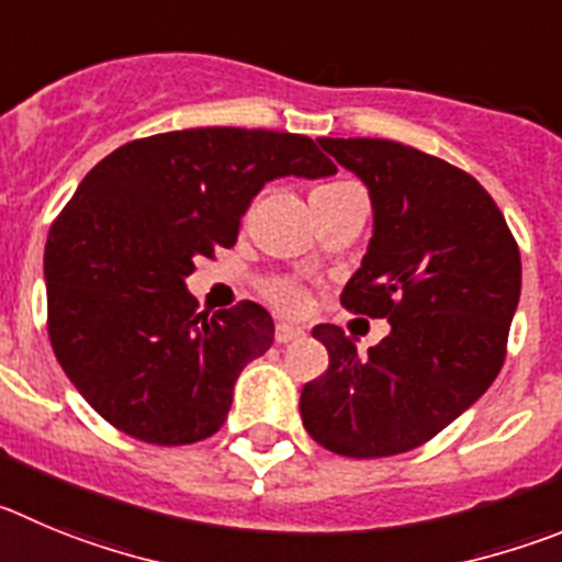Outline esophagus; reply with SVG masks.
Returning <instances> with one entry per match:
<instances>
[{
  "label": "esophagus",
  "instance_id": "34e87169",
  "mask_svg": "<svg viewBox=\"0 0 562 562\" xmlns=\"http://www.w3.org/2000/svg\"><path fill=\"white\" fill-rule=\"evenodd\" d=\"M305 338V329L302 327H291V324H277L274 329V340L277 344H293V340Z\"/></svg>",
  "mask_w": 562,
  "mask_h": 562
}]
</instances>
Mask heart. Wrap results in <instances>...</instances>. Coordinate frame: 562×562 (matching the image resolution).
Instances as JSON below:
<instances>
[{
  "label": "heart",
  "instance_id": "obj_1",
  "mask_svg": "<svg viewBox=\"0 0 562 562\" xmlns=\"http://www.w3.org/2000/svg\"><path fill=\"white\" fill-rule=\"evenodd\" d=\"M271 299H274L277 305H280L285 313H296L302 311V305H305L302 291H299L296 285H291V282H277V285L271 288Z\"/></svg>",
  "mask_w": 562,
  "mask_h": 562
}]
</instances>
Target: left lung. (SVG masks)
<instances>
[{"mask_svg": "<svg viewBox=\"0 0 562 562\" xmlns=\"http://www.w3.org/2000/svg\"><path fill=\"white\" fill-rule=\"evenodd\" d=\"M318 144L369 188L374 216L340 302L387 318L391 333L358 355L344 329L318 324L329 369L302 387L299 413L311 438L344 458L411 452L499 374L521 255L494 199L447 160L380 138Z\"/></svg>", "mask_w": 562, "mask_h": 562, "instance_id": "obj_1", "label": "left lung"}]
</instances>
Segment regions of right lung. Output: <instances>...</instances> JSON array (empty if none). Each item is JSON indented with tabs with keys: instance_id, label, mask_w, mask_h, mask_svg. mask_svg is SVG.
<instances>
[{
	"instance_id": "right-lung-1",
	"label": "right lung",
	"mask_w": 562,
	"mask_h": 562,
	"mask_svg": "<svg viewBox=\"0 0 562 562\" xmlns=\"http://www.w3.org/2000/svg\"><path fill=\"white\" fill-rule=\"evenodd\" d=\"M333 175L307 135L240 127L130 140L88 171L52 224L44 280L57 363L104 422L157 447L222 427L274 322L255 302L196 313L193 260L235 244L266 182Z\"/></svg>"
}]
</instances>
